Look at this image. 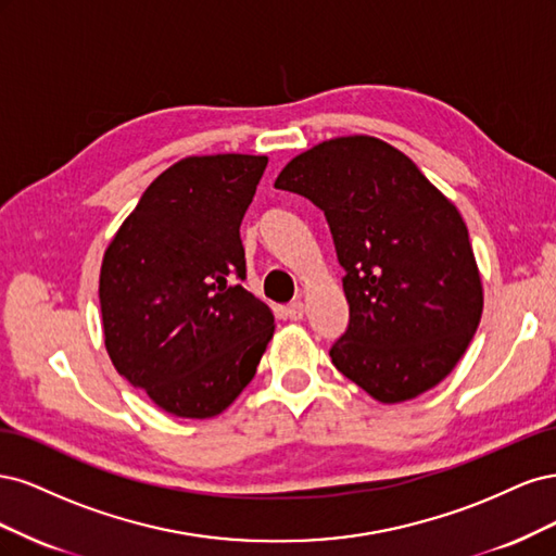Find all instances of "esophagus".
<instances>
[{
	"instance_id": "34e87169",
	"label": "esophagus",
	"mask_w": 556,
	"mask_h": 556,
	"mask_svg": "<svg viewBox=\"0 0 556 556\" xmlns=\"http://www.w3.org/2000/svg\"><path fill=\"white\" fill-rule=\"evenodd\" d=\"M285 317L294 319V323H296V319L304 317V304H301V301H292L290 306H285Z\"/></svg>"
}]
</instances>
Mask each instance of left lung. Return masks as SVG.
I'll return each instance as SVG.
<instances>
[{"instance_id":"left-lung-1","label":"left lung","mask_w":556,"mask_h":556,"mask_svg":"<svg viewBox=\"0 0 556 556\" xmlns=\"http://www.w3.org/2000/svg\"><path fill=\"white\" fill-rule=\"evenodd\" d=\"M276 188L325 213L345 271L350 323L329 350L333 366L382 403L439 384L482 315L478 264L452 201L413 160L374 137L306 150Z\"/></svg>"}]
</instances>
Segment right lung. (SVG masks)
I'll return each instance as SVG.
<instances>
[{"label":"right lung","mask_w":556,"mask_h":556,"mask_svg":"<svg viewBox=\"0 0 556 556\" xmlns=\"http://www.w3.org/2000/svg\"><path fill=\"white\" fill-rule=\"evenodd\" d=\"M264 155L185 157L160 174L106 248L104 341L125 380L166 413H223L257 371L274 315L245 280L241 220Z\"/></svg>","instance_id":"add662e5"}]
</instances>
